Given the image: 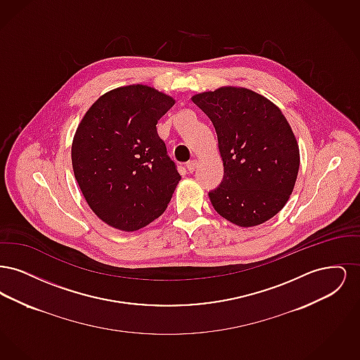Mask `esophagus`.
Segmentation results:
<instances>
[{
  "label": "esophagus",
  "mask_w": 360,
  "mask_h": 360,
  "mask_svg": "<svg viewBox=\"0 0 360 360\" xmlns=\"http://www.w3.org/2000/svg\"><path fill=\"white\" fill-rule=\"evenodd\" d=\"M186 169H188V172H195V169H197V160H190L186 163Z\"/></svg>",
  "instance_id": "34e87169"
}]
</instances>
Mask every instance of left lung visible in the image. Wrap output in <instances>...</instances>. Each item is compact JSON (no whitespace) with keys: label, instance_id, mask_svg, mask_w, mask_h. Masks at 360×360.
Listing matches in <instances>:
<instances>
[{"label":"left lung","instance_id":"left-lung-1","mask_svg":"<svg viewBox=\"0 0 360 360\" xmlns=\"http://www.w3.org/2000/svg\"><path fill=\"white\" fill-rule=\"evenodd\" d=\"M219 140L224 178L209 191L214 210L239 226L266 223L285 206L300 169L290 124L266 97L225 86L191 97Z\"/></svg>","mask_w":360,"mask_h":360}]
</instances>
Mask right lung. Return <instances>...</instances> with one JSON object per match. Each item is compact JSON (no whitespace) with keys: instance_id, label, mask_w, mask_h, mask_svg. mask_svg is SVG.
Here are the masks:
<instances>
[{"instance_id":"add662e5","label":"right lung","mask_w":360,"mask_h":360,"mask_svg":"<svg viewBox=\"0 0 360 360\" xmlns=\"http://www.w3.org/2000/svg\"><path fill=\"white\" fill-rule=\"evenodd\" d=\"M174 103L154 87L122 86L101 96L79 122L72 170L103 223L134 232L166 210L181 175L156 124Z\"/></svg>"}]
</instances>
